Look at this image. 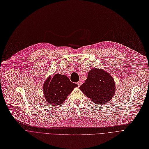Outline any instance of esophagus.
<instances>
[{"label":"esophagus","instance_id":"obj_1","mask_svg":"<svg viewBox=\"0 0 149 149\" xmlns=\"http://www.w3.org/2000/svg\"><path fill=\"white\" fill-rule=\"evenodd\" d=\"M82 82L81 81H79L78 82H77V84H78V85L79 86H80L82 85Z\"/></svg>","mask_w":149,"mask_h":149}]
</instances>
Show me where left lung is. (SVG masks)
I'll list each match as a JSON object with an SVG mask.
<instances>
[{
    "mask_svg": "<svg viewBox=\"0 0 149 149\" xmlns=\"http://www.w3.org/2000/svg\"><path fill=\"white\" fill-rule=\"evenodd\" d=\"M79 89L92 102L100 105L110 101L116 91L112 77L107 71L97 68L88 72L87 79Z\"/></svg>",
    "mask_w": 149,
    "mask_h": 149,
    "instance_id": "8db88e82",
    "label": "left lung"
}]
</instances>
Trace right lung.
<instances>
[{
    "instance_id": "1",
    "label": "right lung",
    "mask_w": 149,
    "mask_h": 149,
    "mask_svg": "<svg viewBox=\"0 0 149 149\" xmlns=\"http://www.w3.org/2000/svg\"><path fill=\"white\" fill-rule=\"evenodd\" d=\"M78 86L64 75L56 74L52 78L49 77L43 84V93L49 104L61 105L72 90Z\"/></svg>"
}]
</instances>
